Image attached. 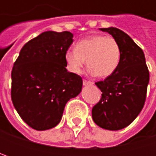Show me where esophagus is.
Returning <instances> with one entry per match:
<instances>
[{
    "label": "esophagus",
    "instance_id": "1",
    "mask_svg": "<svg viewBox=\"0 0 156 156\" xmlns=\"http://www.w3.org/2000/svg\"><path fill=\"white\" fill-rule=\"evenodd\" d=\"M83 85L84 86H91V85H93V82H91V81H87V80H83Z\"/></svg>",
    "mask_w": 156,
    "mask_h": 156
}]
</instances>
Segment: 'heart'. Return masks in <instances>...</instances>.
Masks as SVG:
<instances>
[{
  "mask_svg": "<svg viewBox=\"0 0 156 156\" xmlns=\"http://www.w3.org/2000/svg\"><path fill=\"white\" fill-rule=\"evenodd\" d=\"M122 49L112 37L95 35L85 38L77 42L74 49L65 53V61L69 70L79 74L84 65L88 67V72L100 78L111 76L119 67Z\"/></svg>",
  "mask_w": 156,
  "mask_h": 156,
  "instance_id": "1",
  "label": "heart"
}]
</instances>
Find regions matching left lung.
<instances>
[{"label":"left lung","instance_id":"obj_1","mask_svg":"<svg viewBox=\"0 0 156 156\" xmlns=\"http://www.w3.org/2000/svg\"><path fill=\"white\" fill-rule=\"evenodd\" d=\"M99 30L117 41L122 58L111 76L96 83L102 97L92 108V118L98 126L116 131L129 126L144 108L149 71L144 51L126 33L114 27Z\"/></svg>","mask_w":156,"mask_h":156}]
</instances>
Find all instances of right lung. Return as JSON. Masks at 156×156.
I'll use <instances>...</instances> for the list:
<instances>
[{"label": "right lung", "instance_id": "right-lung-1", "mask_svg": "<svg viewBox=\"0 0 156 156\" xmlns=\"http://www.w3.org/2000/svg\"><path fill=\"white\" fill-rule=\"evenodd\" d=\"M73 42L69 31H45L20 51L12 71V100L22 120L43 131L61 120L67 102L82 90L83 81L66 69L65 53Z\"/></svg>", "mask_w": 156, "mask_h": 156}]
</instances>
